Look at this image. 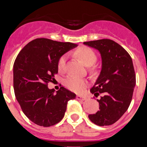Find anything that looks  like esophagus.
Wrapping results in <instances>:
<instances>
[{"instance_id":"obj_1","label":"esophagus","mask_w":147,"mask_h":147,"mask_svg":"<svg viewBox=\"0 0 147 147\" xmlns=\"http://www.w3.org/2000/svg\"><path fill=\"white\" fill-rule=\"evenodd\" d=\"M76 99L84 101V100L86 99V98H85V97H84V96H80V95H78V96H76Z\"/></svg>"}]
</instances>
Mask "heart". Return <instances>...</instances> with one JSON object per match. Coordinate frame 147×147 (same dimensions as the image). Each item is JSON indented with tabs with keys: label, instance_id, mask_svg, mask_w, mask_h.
Returning <instances> with one entry per match:
<instances>
[{
	"label": "heart",
	"instance_id": "1",
	"mask_svg": "<svg viewBox=\"0 0 147 147\" xmlns=\"http://www.w3.org/2000/svg\"><path fill=\"white\" fill-rule=\"evenodd\" d=\"M75 54L87 66L94 64L97 59L94 51L88 47H81L78 49ZM66 60L67 54H63L59 57L57 66L58 69L60 71H63L65 70ZM64 84L68 89L76 93H81L87 86V82L84 79L74 76H70L66 78L64 81Z\"/></svg>",
	"mask_w": 147,
	"mask_h": 147
}]
</instances>
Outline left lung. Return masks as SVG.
<instances>
[{
	"label": "left lung",
	"mask_w": 147,
	"mask_h": 147,
	"mask_svg": "<svg viewBox=\"0 0 147 147\" xmlns=\"http://www.w3.org/2000/svg\"><path fill=\"white\" fill-rule=\"evenodd\" d=\"M85 45L99 51L102 69L90 93L97 99L99 110L88 118L98 126H108L124 115L132 101L136 86L133 63L127 51L109 39L84 42Z\"/></svg>",
	"instance_id": "8db88e82"
}]
</instances>
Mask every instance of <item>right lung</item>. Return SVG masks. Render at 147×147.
<instances>
[{
	"label": "right lung",
	"mask_w": 147,
	"mask_h": 147,
	"mask_svg": "<svg viewBox=\"0 0 147 147\" xmlns=\"http://www.w3.org/2000/svg\"><path fill=\"white\" fill-rule=\"evenodd\" d=\"M76 44L37 38L18 54L13 67L14 90L23 113L34 124L51 127L64 117L67 102L76 94L61 87L48 88L58 73V60Z\"/></svg>",
	"instance_id": "1"
}]
</instances>
